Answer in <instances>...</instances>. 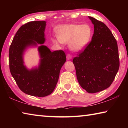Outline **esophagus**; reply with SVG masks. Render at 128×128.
I'll return each mask as SVG.
<instances>
[{
	"label": "esophagus",
	"instance_id": "34e87169",
	"mask_svg": "<svg viewBox=\"0 0 128 128\" xmlns=\"http://www.w3.org/2000/svg\"><path fill=\"white\" fill-rule=\"evenodd\" d=\"M72 59V56H71L70 54H68V55H66V59L68 60H69Z\"/></svg>",
	"mask_w": 128,
	"mask_h": 128
}]
</instances>
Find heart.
Instances as JSON below:
<instances>
[{
	"label": "heart",
	"instance_id": "1",
	"mask_svg": "<svg viewBox=\"0 0 128 128\" xmlns=\"http://www.w3.org/2000/svg\"><path fill=\"white\" fill-rule=\"evenodd\" d=\"M58 39H53L55 43L70 42V48L74 52L85 49L92 36V27L88 24H66L56 30Z\"/></svg>",
	"mask_w": 128,
	"mask_h": 128
}]
</instances>
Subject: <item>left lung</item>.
<instances>
[{"mask_svg":"<svg viewBox=\"0 0 128 128\" xmlns=\"http://www.w3.org/2000/svg\"><path fill=\"white\" fill-rule=\"evenodd\" d=\"M94 25L92 41L73 60L77 80L88 93L109 88L118 73L119 62L118 43L104 24L88 16Z\"/></svg>","mask_w":128,"mask_h":128,"instance_id":"left-lung-1","label":"left lung"}]
</instances>
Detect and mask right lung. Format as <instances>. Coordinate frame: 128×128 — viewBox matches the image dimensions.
Here are the masks:
<instances>
[{
	"mask_svg": "<svg viewBox=\"0 0 128 128\" xmlns=\"http://www.w3.org/2000/svg\"><path fill=\"white\" fill-rule=\"evenodd\" d=\"M46 22H29L20 28L15 34L9 50L10 69L20 90L34 96L51 94L59 80L60 71L66 62L62 50L51 52L46 46L44 31ZM37 46L40 56L38 67L28 69L24 64L23 55L31 47Z\"/></svg>",
	"mask_w": 128,
	"mask_h": 128,
	"instance_id": "add662e5",
	"label": "right lung"
}]
</instances>
